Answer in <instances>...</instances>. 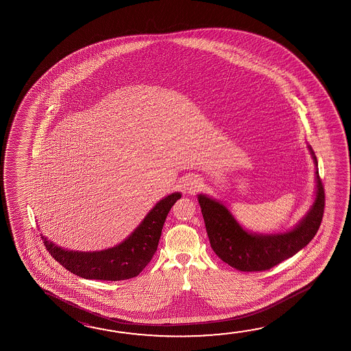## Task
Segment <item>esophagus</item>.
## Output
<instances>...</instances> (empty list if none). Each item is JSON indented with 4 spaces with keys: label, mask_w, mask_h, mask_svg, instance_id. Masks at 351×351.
<instances>
[{
    "label": "esophagus",
    "mask_w": 351,
    "mask_h": 351,
    "mask_svg": "<svg viewBox=\"0 0 351 351\" xmlns=\"http://www.w3.org/2000/svg\"><path fill=\"white\" fill-rule=\"evenodd\" d=\"M198 187H199V182L192 181V182L187 184V191H189L190 193H195V191L198 190Z\"/></svg>",
    "instance_id": "obj_1"
}]
</instances>
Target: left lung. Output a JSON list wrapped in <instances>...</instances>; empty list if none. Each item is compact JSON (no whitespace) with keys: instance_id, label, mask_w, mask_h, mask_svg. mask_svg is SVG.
<instances>
[{"instance_id":"8db88e82","label":"left lung","mask_w":351,"mask_h":351,"mask_svg":"<svg viewBox=\"0 0 351 351\" xmlns=\"http://www.w3.org/2000/svg\"><path fill=\"white\" fill-rule=\"evenodd\" d=\"M308 148L316 165V199L310 212L293 230L270 235L252 234L242 229L224 204L198 195L210 246L223 262L240 271L268 270L293 257L315 237L322 221L326 195L316 154Z\"/></svg>"}]
</instances>
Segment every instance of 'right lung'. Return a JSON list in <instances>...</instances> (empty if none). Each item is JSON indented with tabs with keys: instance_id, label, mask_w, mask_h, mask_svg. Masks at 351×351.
Segmentation results:
<instances>
[{
	"instance_id": "1",
	"label": "right lung",
	"mask_w": 351,
	"mask_h": 351,
	"mask_svg": "<svg viewBox=\"0 0 351 351\" xmlns=\"http://www.w3.org/2000/svg\"><path fill=\"white\" fill-rule=\"evenodd\" d=\"M180 198L181 193L175 192L158 202L125 241L104 251H69L49 241L45 236L41 235V239L53 259L75 276L110 282L131 279L138 276L153 258L167 213Z\"/></svg>"
}]
</instances>
